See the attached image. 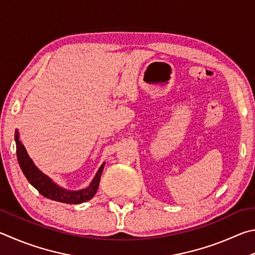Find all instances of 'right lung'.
Returning <instances> with one entry per match:
<instances>
[{"instance_id": "1", "label": "right lung", "mask_w": 255, "mask_h": 255, "mask_svg": "<svg viewBox=\"0 0 255 255\" xmlns=\"http://www.w3.org/2000/svg\"><path fill=\"white\" fill-rule=\"evenodd\" d=\"M15 143L17 161H19L22 172L24 173L25 178L28 179L30 184L46 198L65 204H80L92 199L94 197V195L96 194L105 162L102 164L100 169H98L95 177L93 178V180L88 187L79 190H68L62 188L59 185H57L50 177L44 175V173L35 166L32 159L29 157L28 152H26L24 145L22 144V142L20 141L19 132H17V130L15 131Z\"/></svg>"}]
</instances>
